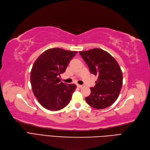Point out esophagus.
Instances as JSON below:
<instances>
[{
  "label": "esophagus",
  "instance_id": "34e87169",
  "mask_svg": "<svg viewBox=\"0 0 150 150\" xmlns=\"http://www.w3.org/2000/svg\"><path fill=\"white\" fill-rule=\"evenodd\" d=\"M77 86L78 87H79V88H82V87H84V85H80V84H77Z\"/></svg>",
  "mask_w": 150,
  "mask_h": 150
}]
</instances>
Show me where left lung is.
Here are the masks:
<instances>
[{
    "instance_id": "obj_1",
    "label": "left lung",
    "mask_w": 150,
    "mask_h": 150,
    "mask_svg": "<svg viewBox=\"0 0 150 150\" xmlns=\"http://www.w3.org/2000/svg\"><path fill=\"white\" fill-rule=\"evenodd\" d=\"M91 73L98 76L91 94L86 97L90 106L103 109L110 106L119 96L123 83V74L119 64L112 55L100 48L79 51Z\"/></svg>"
}]
</instances>
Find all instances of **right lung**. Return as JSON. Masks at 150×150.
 Segmentation results:
<instances>
[{
	"mask_svg": "<svg viewBox=\"0 0 150 150\" xmlns=\"http://www.w3.org/2000/svg\"><path fill=\"white\" fill-rule=\"evenodd\" d=\"M77 51L54 48L46 50L36 59L30 74L33 94L44 108L59 110L68 105L76 89L74 84L61 81L70 61Z\"/></svg>",
	"mask_w": 150,
	"mask_h": 150,
	"instance_id": "right-lung-1",
	"label": "right lung"
}]
</instances>
